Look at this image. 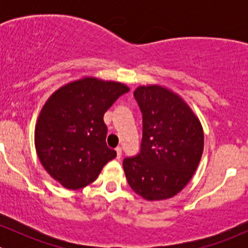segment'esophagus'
I'll return each mask as SVG.
<instances>
[{"label": "esophagus", "mask_w": 248, "mask_h": 248, "mask_svg": "<svg viewBox=\"0 0 248 248\" xmlns=\"http://www.w3.org/2000/svg\"><path fill=\"white\" fill-rule=\"evenodd\" d=\"M116 156H117V158H120V157L122 156V149L121 147H116Z\"/></svg>", "instance_id": "34e87169"}]
</instances>
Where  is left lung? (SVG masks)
Returning a JSON list of instances; mask_svg holds the SVG:
<instances>
[{"label": "left lung", "mask_w": 248, "mask_h": 248, "mask_svg": "<svg viewBox=\"0 0 248 248\" xmlns=\"http://www.w3.org/2000/svg\"><path fill=\"white\" fill-rule=\"evenodd\" d=\"M134 97L142 114L140 154L124 161L131 188L149 202L176 196L196 172L204 150L198 116L176 92L141 85Z\"/></svg>", "instance_id": "obj_1"}]
</instances>
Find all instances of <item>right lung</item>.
Listing matches in <instances>:
<instances>
[{
    "instance_id": "obj_1",
    "label": "right lung",
    "mask_w": 248,
    "mask_h": 248,
    "mask_svg": "<svg viewBox=\"0 0 248 248\" xmlns=\"http://www.w3.org/2000/svg\"><path fill=\"white\" fill-rule=\"evenodd\" d=\"M129 91L127 85L94 77L64 84L44 103L34 128L37 156L64 188L79 189L116 157L107 146L104 112Z\"/></svg>"
}]
</instances>
